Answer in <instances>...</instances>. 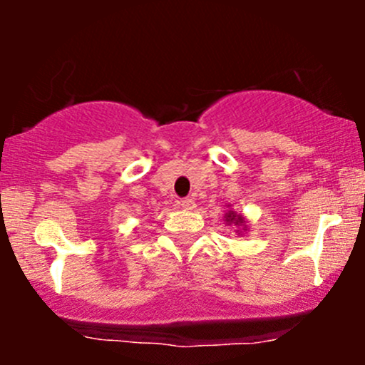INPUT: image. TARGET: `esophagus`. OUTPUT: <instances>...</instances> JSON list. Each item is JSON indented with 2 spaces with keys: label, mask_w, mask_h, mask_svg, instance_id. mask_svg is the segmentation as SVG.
<instances>
[{
  "label": "esophagus",
  "mask_w": 365,
  "mask_h": 365,
  "mask_svg": "<svg viewBox=\"0 0 365 365\" xmlns=\"http://www.w3.org/2000/svg\"><path fill=\"white\" fill-rule=\"evenodd\" d=\"M178 204H180V207L185 209V211H192V209L195 207V202L192 199H182Z\"/></svg>",
  "instance_id": "1"
}]
</instances>
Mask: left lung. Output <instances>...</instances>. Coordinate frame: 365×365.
<instances>
[{"label":"left lung","mask_w":365,"mask_h":365,"mask_svg":"<svg viewBox=\"0 0 365 365\" xmlns=\"http://www.w3.org/2000/svg\"><path fill=\"white\" fill-rule=\"evenodd\" d=\"M226 207H228V209H226V212H225V225L226 226H233L238 237L249 232V225H247L249 221L245 220V216L242 215V212L233 211V209L230 207V204Z\"/></svg>","instance_id":"obj_1"}]
</instances>
